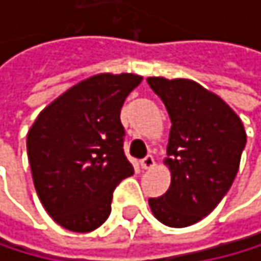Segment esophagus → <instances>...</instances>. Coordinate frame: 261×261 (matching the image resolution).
Segmentation results:
<instances>
[{
    "mask_svg": "<svg viewBox=\"0 0 261 261\" xmlns=\"http://www.w3.org/2000/svg\"><path fill=\"white\" fill-rule=\"evenodd\" d=\"M140 166H142V169H145V170L154 167V158H153L151 154H150V156H146V158H143L142 161H140Z\"/></svg>",
    "mask_w": 261,
    "mask_h": 261,
    "instance_id": "esophagus-1",
    "label": "esophagus"
}]
</instances>
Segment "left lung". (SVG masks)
Masks as SVG:
<instances>
[{
    "mask_svg": "<svg viewBox=\"0 0 261 261\" xmlns=\"http://www.w3.org/2000/svg\"><path fill=\"white\" fill-rule=\"evenodd\" d=\"M170 116V187L148 204L159 222L185 228L209 215L238 174L247 135L241 118L217 94L191 80H146Z\"/></svg>",
    "mask_w": 261,
    "mask_h": 261,
    "instance_id": "1",
    "label": "left lung"
}]
</instances>
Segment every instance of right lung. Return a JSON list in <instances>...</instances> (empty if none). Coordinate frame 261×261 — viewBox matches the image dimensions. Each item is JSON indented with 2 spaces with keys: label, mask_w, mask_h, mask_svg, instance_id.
<instances>
[{
  "label": "right lung",
  "mask_w": 261,
  "mask_h": 261,
  "mask_svg": "<svg viewBox=\"0 0 261 261\" xmlns=\"http://www.w3.org/2000/svg\"><path fill=\"white\" fill-rule=\"evenodd\" d=\"M140 74L100 73L70 87L35 119L27 153L41 204L73 233H89L111 212L113 190L134 174L119 115Z\"/></svg>",
  "instance_id": "1"
}]
</instances>
